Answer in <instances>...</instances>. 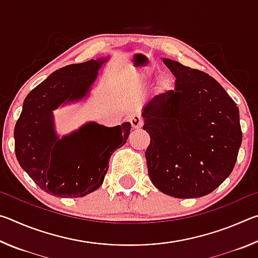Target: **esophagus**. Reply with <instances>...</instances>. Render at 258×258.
I'll return each mask as SVG.
<instances>
[{"label": "esophagus", "mask_w": 258, "mask_h": 258, "mask_svg": "<svg viewBox=\"0 0 258 258\" xmlns=\"http://www.w3.org/2000/svg\"><path fill=\"white\" fill-rule=\"evenodd\" d=\"M131 125H132V127L134 130H138V128H141L142 125H143V119L141 118V116L140 115H133L132 117H131Z\"/></svg>", "instance_id": "1"}]
</instances>
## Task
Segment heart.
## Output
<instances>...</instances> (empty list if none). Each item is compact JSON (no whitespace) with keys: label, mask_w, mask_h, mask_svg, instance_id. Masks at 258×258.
I'll return each instance as SVG.
<instances>
[{"label":"heart","mask_w":258,"mask_h":258,"mask_svg":"<svg viewBox=\"0 0 258 258\" xmlns=\"http://www.w3.org/2000/svg\"><path fill=\"white\" fill-rule=\"evenodd\" d=\"M160 86L163 87V90H166L169 86V80L167 77H163L160 80Z\"/></svg>","instance_id":"obj_1"}]
</instances>
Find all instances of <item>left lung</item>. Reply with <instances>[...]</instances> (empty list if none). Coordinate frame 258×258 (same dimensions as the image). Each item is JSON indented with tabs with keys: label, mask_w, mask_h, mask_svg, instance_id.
<instances>
[{
	"label": "left lung",
	"mask_w": 258,
	"mask_h": 258,
	"mask_svg": "<svg viewBox=\"0 0 258 258\" xmlns=\"http://www.w3.org/2000/svg\"><path fill=\"white\" fill-rule=\"evenodd\" d=\"M161 59L175 76V90L143 108V130L151 140L148 173L165 195L199 198L232 172L242 141L239 109L208 74Z\"/></svg>",
	"instance_id": "obj_1"
}]
</instances>
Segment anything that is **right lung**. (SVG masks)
I'll return each mask as SVG.
<instances>
[{"mask_svg": "<svg viewBox=\"0 0 258 258\" xmlns=\"http://www.w3.org/2000/svg\"><path fill=\"white\" fill-rule=\"evenodd\" d=\"M108 59L58 69L24 101L15 126L17 159L42 190L55 197H84L99 189L112 152L128 139V121L113 127L89 121L63 137L55 131L53 111L85 99Z\"/></svg>", "mask_w": 258, "mask_h": 258, "instance_id": "obj_1", "label": "right lung"}]
</instances>
